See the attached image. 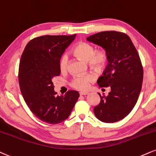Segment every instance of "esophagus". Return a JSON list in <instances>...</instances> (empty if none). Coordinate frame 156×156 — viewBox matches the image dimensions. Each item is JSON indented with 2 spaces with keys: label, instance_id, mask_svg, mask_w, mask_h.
Segmentation results:
<instances>
[{
  "label": "esophagus",
  "instance_id": "1",
  "mask_svg": "<svg viewBox=\"0 0 156 156\" xmlns=\"http://www.w3.org/2000/svg\"><path fill=\"white\" fill-rule=\"evenodd\" d=\"M89 94L88 92H80V95H87Z\"/></svg>",
  "mask_w": 156,
  "mask_h": 156
}]
</instances>
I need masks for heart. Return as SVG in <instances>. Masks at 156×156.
I'll return each instance as SVG.
<instances>
[{
  "mask_svg": "<svg viewBox=\"0 0 156 156\" xmlns=\"http://www.w3.org/2000/svg\"><path fill=\"white\" fill-rule=\"evenodd\" d=\"M73 54L76 57L87 62L91 68L99 71L105 67L108 61L105 50H94V46L87 42L78 43L73 49ZM69 59L67 54H63L59 61V68L62 73H65L68 68ZM94 80V76L91 74L74 77L70 83L73 88L80 91H85L89 87L90 83Z\"/></svg>",
  "mask_w": 156,
  "mask_h": 156,
  "instance_id": "1",
  "label": "heart"
}]
</instances>
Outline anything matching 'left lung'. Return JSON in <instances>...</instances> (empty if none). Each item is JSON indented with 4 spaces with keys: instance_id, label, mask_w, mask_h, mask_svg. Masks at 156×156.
I'll use <instances>...</instances> for the list:
<instances>
[{
    "instance_id": "1",
    "label": "left lung",
    "mask_w": 156,
    "mask_h": 156,
    "mask_svg": "<svg viewBox=\"0 0 156 156\" xmlns=\"http://www.w3.org/2000/svg\"><path fill=\"white\" fill-rule=\"evenodd\" d=\"M86 40L105 50L108 64L97 83L110 87L107 97H100V103L94 112L99 121L114 123L124 119L136 105L141 91L143 68L132 40L123 33L105 31L90 35Z\"/></svg>"
}]
</instances>
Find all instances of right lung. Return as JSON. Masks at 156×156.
Wrapping results in <instances>:
<instances>
[{"label":"right lung","instance_id":"obj_1","mask_svg":"<svg viewBox=\"0 0 156 156\" xmlns=\"http://www.w3.org/2000/svg\"><path fill=\"white\" fill-rule=\"evenodd\" d=\"M76 35H43L24 48L19 67V83L26 104L41 121L57 124L72 112L79 93L70 90L63 96L54 91L53 78L59 76V61Z\"/></svg>","mask_w":156,"mask_h":156}]
</instances>
